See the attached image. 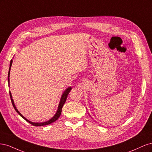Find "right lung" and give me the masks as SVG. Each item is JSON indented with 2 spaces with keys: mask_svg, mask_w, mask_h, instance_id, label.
Instances as JSON below:
<instances>
[{
  "mask_svg": "<svg viewBox=\"0 0 152 152\" xmlns=\"http://www.w3.org/2000/svg\"><path fill=\"white\" fill-rule=\"evenodd\" d=\"M12 60L11 59V62H10V69H9V72H8V83L10 84V70H11V66L12 65ZM10 86V85H9ZM72 89V87H68V88L64 91V93H63L62 96H61V99H60V102H59V105H58V110H57V112L56 113V114L54 115L53 116V117L52 118H50V120L45 122H32L30 121H28V119H26L25 117H23L22 115L20 113V112L18 111V109L16 108V106L15 104V103H14V101L12 99V95H11V92L10 91V98H11V102H12V106L13 107L15 108V110L16 111V112L20 115L23 118L25 121H26L28 122H29L30 124H31V125H33L34 126H46V125H48V124H51L54 122L56 121V120H58V118L59 117V116H60V115L61 113V110H62V108H63V104H65L66 100V98H67V96L69 94V93H70V91Z\"/></svg>",
  "mask_w": 152,
  "mask_h": 152,
  "instance_id": "1",
  "label": "right lung"
}]
</instances>
